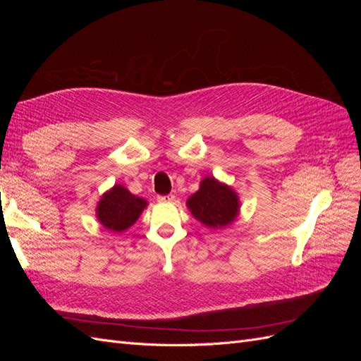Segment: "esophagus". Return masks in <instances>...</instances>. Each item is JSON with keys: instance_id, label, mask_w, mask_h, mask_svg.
Segmentation results:
<instances>
[{"instance_id": "1", "label": "esophagus", "mask_w": 361, "mask_h": 361, "mask_svg": "<svg viewBox=\"0 0 361 361\" xmlns=\"http://www.w3.org/2000/svg\"><path fill=\"white\" fill-rule=\"evenodd\" d=\"M159 203H170L174 200V195L173 194H169V195H158L157 199Z\"/></svg>"}]
</instances>
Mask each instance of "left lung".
<instances>
[{"mask_svg":"<svg viewBox=\"0 0 361 361\" xmlns=\"http://www.w3.org/2000/svg\"><path fill=\"white\" fill-rule=\"evenodd\" d=\"M187 207L199 223L216 231L236 220L241 211V200L231 185L214 176H204L199 190L188 197Z\"/></svg>","mask_w":361,"mask_h":361,"instance_id":"left-lung-1","label":"left lung"}]
</instances>
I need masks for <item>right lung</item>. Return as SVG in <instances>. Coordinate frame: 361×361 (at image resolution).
Wrapping results in <instances>:
<instances>
[{
  "label": "right lung",
  "mask_w": 361,
  "mask_h": 361,
  "mask_svg": "<svg viewBox=\"0 0 361 361\" xmlns=\"http://www.w3.org/2000/svg\"><path fill=\"white\" fill-rule=\"evenodd\" d=\"M146 207V199L134 195L123 185L116 183L97 202L96 218L106 231L122 233L138 220Z\"/></svg>",
  "instance_id": "1"
}]
</instances>
